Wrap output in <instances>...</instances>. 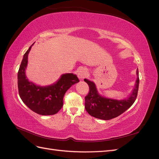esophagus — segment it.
I'll list each match as a JSON object with an SVG mask.
<instances>
[{"label": "esophagus", "instance_id": "obj_1", "mask_svg": "<svg viewBox=\"0 0 159 159\" xmlns=\"http://www.w3.org/2000/svg\"><path fill=\"white\" fill-rule=\"evenodd\" d=\"M88 71L85 68H80L78 71V77L80 79H83L87 75Z\"/></svg>", "mask_w": 159, "mask_h": 159}]
</instances>
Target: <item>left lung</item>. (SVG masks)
Returning <instances> with one entry per match:
<instances>
[{
  "label": "left lung",
  "mask_w": 159,
  "mask_h": 159,
  "mask_svg": "<svg viewBox=\"0 0 159 159\" xmlns=\"http://www.w3.org/2000/svg\"><path fill=\"white\" fill-rule=\"evenodd\" d=\"M137 74L138 77L132 93L128 98L121 100L102 97L98 93L94 83L84 79L89 88V93L85 97V108L87 112L91 116L103 120L113 119L124 113L131 106L137 98L139 84L138 69Z\"/></svg>",
  "instance_id": "obj_1"
}]
</instances>
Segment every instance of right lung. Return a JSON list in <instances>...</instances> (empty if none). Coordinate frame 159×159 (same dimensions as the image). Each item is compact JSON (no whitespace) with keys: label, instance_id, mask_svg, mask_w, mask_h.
Instances as JSON below:
<instances>
[{"label":"right lung","instance_id":"right-lung-1","mask_svg":"<svg viewBox=\"0 0 159 159\" xmlns=\"http://www.w3.org/2000/svg\"><path fill=\"white\" fill-rule=\"evenodd\" d=\"M32 46L24 55L18 72V93L22 102L34 112L42 115H54L63 106L64 96L67 90L78 83L79 80L73 74H65L50 85L40 86L28 81L25 70Z\"/></svg>","mask_w":159,"mask_h":159}]
</instances>
